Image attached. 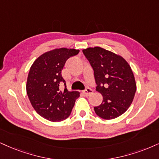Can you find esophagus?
<instances>
[{
  "instance_id": "34e87169",
  "label": "esophagus",
  "mask_w": 159,
  "mask_h": 159,
  "mask_svg": "<svg viewBox=\"0 0 159 159\" xmlns=\"http://www.w3.org/2000/svg\"><path fill=\"white\" fill-rule=\"evenodd\" d=\"M83 94L85 96V97H89V96H90L93 93V90L90 89V88H87V89H86L85 91L83 92Z\"/></svg>"
}]
</instances>
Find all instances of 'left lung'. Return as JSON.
<instances>
[{
	"label": "left lung",
	"instance_id": "1",
	"mask_svg": "<svg viewBox=\"0 0 159 159\" xmlns=\"http://www.w3.org/2000/svg\"><path fill=\"white\" fill-rule=\"evenodd\" d=\"M93 69L97 91L102 102L94 107L95 113L104 119L122 115L132 103L136 83L130 65L122 57L96 46L83 50Z\"/></svg>",
	"mask_w": 159,
	"mask_h": 159
}]
</instances>
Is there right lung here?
Returning <instances> with one entry per match:
<instances>
[{
    "instance_id": "right-lung-1",
    "label": "right lung",
    "mask_w": 159,
    "mask_h": 159,
    "mask_svg": "<svg viewBox=\"0 0 159 159\" xmlns=\"http://www.w3.org/2000/svg\"><path fill=\"white\" fill-rule=\"evenodd\" d=\"M80 50L54 48L41 54L31 66L26 82V93L37 113L47 120H64L71 113L78 91H68L62 76L66 60L76 55ZM63 84V91L60 89Z\"/></svg>"
}]
</instances>
